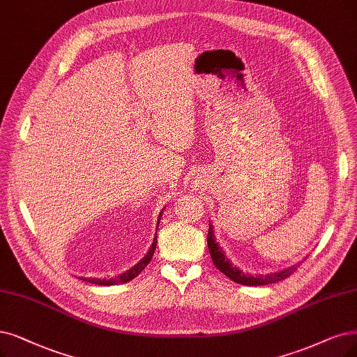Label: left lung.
I'll list each match as a JSON object with an SVG mask.
<instances>
[{
    "instance_id": "left-lung-1",
    "label": "left lung",
    "mask_w": 357,
    "mask_h": 357,
    "mask_svg": "<svg viewBox=\"0 0 357 357\" xmlns=\"http://www.w3.org/2000/svg\"><path fill=\"white\" fill-rule=\"evenodd\" d=\"M208 249H209L213 265H215L224 275H227L237 284H243V286H266V284L278 282L284 278L290 277V274H293L296 271V265H293L289 268H284L281 271H277V273H271L265 275L264 274L252 275L249 273H245V271H241L238 266H236L230 259L227 258L215 236H213V227L211 222H209V230H208Z\"/></svg>"
}]
</instances>
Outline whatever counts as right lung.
<instances>
[{"label": "right lung", "instance_id": "add662e5", "mask_svg": "<svg viewBox=\"0 0 357 357\" xmlns=\"http://www.w3.org/2000/svg\"><path fill=\"white\" fill-rule=\"evenodd\" d=\"M162 211H164V208H162V209H161V212H160L158 224H160V221H161ZM156 228H158V227H156ZM156 243H158V241H156V233H155L153 241H152V245H151V248H149L148 253H146V255L144 256V258H142L136 265H133L130 269L124 271V273L119 274L117 277L109 278V280H107V278H91V277H79V278H80V280H83V281L92 282V284H98V286H116V284L129 282V281H132L135 277H137V275L142 273V271H144V269L149 265V262H151V259H152V256H153V252H155V248H156Z\"/></svg>", "mask_w": 357, "mask_h": 357}]
</instances>
